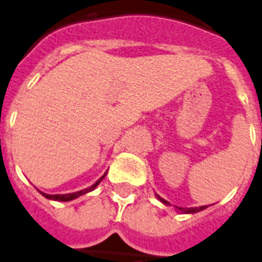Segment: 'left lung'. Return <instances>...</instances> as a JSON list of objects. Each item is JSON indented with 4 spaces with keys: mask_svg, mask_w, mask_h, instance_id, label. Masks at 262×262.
Segmentation results:
<instances>
[{
    "mask_svg": "<svg viewBox=\"0 0 262 262\" xmlns=\"http://www.w3.org/2000/svg\"><path fill=\"white\" fill-rule=\"evenodd\" d=\"M155 195H156V199L159 200L160 203H163L164 205H171V204L168 203V201H166L164 199H162L159 194H156L155 193ZM174 208L178 212H181V213H197V212L207 209V205H204V207H194V208H182V207H177V205H174Z\"/></svg>",
    "mask_w": 262,
    "mask_h": 262,
    "instance_id": "8db88e82",
    "label": "left lung"
}]
</instances>
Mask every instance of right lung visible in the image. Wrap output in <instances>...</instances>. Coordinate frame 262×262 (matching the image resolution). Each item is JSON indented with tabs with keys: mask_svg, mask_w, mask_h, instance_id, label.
Masks as SVG:
<instances>
[{
	"mask_svg": "<svg viewBox=\"0 0 262 262\" xmlns=\"http://www.w3.org/2000/svg\"><path fill=\"white\" fill-rule=\"evenodd\" d=\"M106 174L107 172H104V175H102V177H100V178H99L94 185H92V186L87 187V189H83V190H80V191H76V193H68V194H47V193H43V191H40V193H42V195H45L46 199L54 200V201H72V200L79 199L80 195L87 194V193H90V191L95 190V187L102 182V179L106 177Z\"/></svg>",
	"mask_w": 262,
	"mask_h": 262,
	"instance_id": "1",
	"label": "right lung"
}]
</instances>
